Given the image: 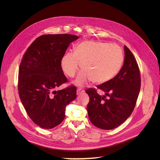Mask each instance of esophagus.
Instances as JSON below:
<instances>
[{"label": "esophagus", "mask_w": 160, "mask_h": 160, "mask_svg": "<svg viewBox=\"0 0 160 160\" xmlns=\"http://www.w3.org/2000/svg\"><path fill=\"white\" fill-rule=\"evenodd\" d=\"M84 92V90L83 89H81V88H77V95H79V94H81V93H83Z\"/></svg>", "instance_id": "1"}]
</instances>
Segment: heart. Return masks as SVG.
<instances>
[{"instance_id":"1","label":"heart","mask_w":160,"mask_h":160,"mask_svg":"<svg viewBox=\"0 0 160 160\" xmlns=\"http://www.w3.org/2000/svg\"><path fill=\"white\" fill-rule=\"evenodd\" d=\"M123 60L122 49L118 45L87 41L77 45L74 52H65L61 59V67L67 76L73 77L81 63L83 69L77 76L75 83L83 85L92 81L101 84L118 73Z\"/></svg>"}]
</instances>
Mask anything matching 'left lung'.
Here are the masks:
<instances>
[{"label": "left lung", "instance_id": "1", "mask_svg": "<svg viewBox=\"0 0 160 160\" xmlns=\"http://www.w3.org/2000/svg\"><path fill=\"white\" fill-rule=\"evenodd\" d=\"M124 51V63L118 74L97 86L105 95H99L95 88L85 91L89 96V120L100 129L109 130L119 126L131 115L136 104L141 88L140 71L136 59L126 46Z\"/></svg>", "mask_w": 160, "mask_h": 160}]
</instances>
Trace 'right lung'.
I'll list each match as a JSON object with an SVG mask.
<instances>
[{"instance_id":"add662e5","label":"right lung","mask_w":160,"mask_h":160,"mask_svg":"<svg viewBox=\"0 0 160 160\" xmlns=\"http://www.w3.org/2000/svg\"><path fill=\"white\" fill-rule=\"evenodd\" d=\"M78 38L69 34L41 35L23 55L18 70L19 97L29 118L43 129L60 124L65 118L67 105L77 97L75 86L55 89L68 81L61 59L70 43Z\"/></svg>"}]
</instances>
